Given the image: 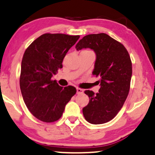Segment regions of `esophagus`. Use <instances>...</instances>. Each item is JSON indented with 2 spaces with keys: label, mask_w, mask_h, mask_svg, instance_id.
<instances>
[{
  "label": "esophagus",
  "mask_w": 155,
  "mask_h": 155,
  "mask_svg": "<svg viewBox=\"0 0 155 155\" xmlns=\"http://www.w3.org/2000/svg\"><path fill=\"white\" fill-rule=\"evenodd\" d=\"M84 92V90L81 88H76V93L77 94H82Z\"/></svg>",
  "instance_id": "esophagus-1"
}]
</instances>
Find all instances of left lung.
Returning <instances> with one entry per match:
<instances>
[{"label": "left lung", "mask_w": 155, "mask_h": 155, "mask_svg": "<svg viewBox=\"0 0 155 155\" xmlns=\"http://www.w3.org/2000/svg\"><path fill=\"white\" fill-rule=\"evenodd\" d=\"M87 48L96 54L92 74L99 77L101 87L96 94L84 92L90 101L83 114L90 123L104 124L114 118L128 95L132 63L125 47L106 33L85 35L76 45L77 51Z\"/></svg>", "instance_id": "8db88e82"}]
</instances>
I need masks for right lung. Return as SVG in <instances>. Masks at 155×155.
<instances>
[{
	"mask_svg": "<svg viewBox=\"0 0 155 155\" xmlns=\"http://www.w3.org/2000/svg\"><path fill=\"white\" fill-rule=\"evenodd\" d=\"M79 35L45 33L36 38L25 51L21 63L19 85L27 108L38 120H58L65 105L76 94L74 87H60L51 80Z\"/></svg>",
	"mask_w": 155,
	"mask_h": 155,
	"instance_id": "add662e5",
	"label": "right lung"
}]
</instances>
